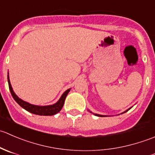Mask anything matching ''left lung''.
I'll return each instance as SVG.
<instances>
[{
  "label": "left lung",
  "instance_id": "8db88e82",
  "mask_svg": "<svg viewBox=\"0 0 155 155\" xmlns=\"http://www.w3.org/2000/svg\"><path fill=\"white\" fill-rule=\"evenodd\" d=\"M129 109H127V110H126L125 111V112H123V113H124V112H127V111L128 110H129ZM89 111V110H88ZM89 112H91V111H89ZM91 113H92V112H91ZM94 115H97V116H100V117H105L106 116V115H98V114H94Z\"/></svg>",
  "mask_w": 155,
  "mask_h": 155
}]
</instances>
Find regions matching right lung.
Returning <instances> with one entry per match:
<instances>
[{"label": "right lung", "mask_w": 155, "mask_h": 155, "mask_svg": "<svg viewBox=\"0 0 155 155\" xmlns=\"http://www.w3.org/2000/svg\"><path fill=\"white\" fill-rule=\"evenodd\" d=\"M7 79H8V84H9V88H10V93L12 94L13 99L16 101L17 104L20 105L23 109L27 110L28 112H30L31 113L35 114V115H53L54 114L58 113L61 110L62 107H63L64 104L65 98H66L67 95L70 91V88L68 89L63 94L61 95L60 99L58 100L57 103H55L53 105L49 106H36L33 105V104H29V103L25 102V101H22L20 99L18 96L15 94V92L12 90V87L11 86V84L10 82V79H9V75L7 76Z\"/></svg>", "instance_id": "obj_1"}]
</instances>
